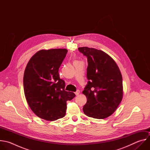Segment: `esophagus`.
<instances>
[{
  "instance_id": "esophagus-1",
  "label": "esophagus",
  "mask_w": 150,
  "mask_h": 150,
  "mask_svg": "<svg viewBox=\"0 0 150 150\" xmlns=\"http://www.w3.org/2000/svg\"><path fill=\"white\" fill-rule=\"evenodd\" d=\"M79 93H80V91H79V90H77V91L75 93V94H76V96H78V95L79 94Z\"/></svg>"
}]
</instances>
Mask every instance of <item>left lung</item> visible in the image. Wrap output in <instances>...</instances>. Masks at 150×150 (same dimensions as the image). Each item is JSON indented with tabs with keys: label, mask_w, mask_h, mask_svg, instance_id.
Wrapping results in <instances>:
<instances>
[{
	"label": "left lung",
	"mask_w": 150,
	"mask_h": 150,
	"mask_svg": "<svg viewBox=\"0 0 150 150\" xmlns=\"http://www.w3.org/2000/svg\"><path fill=\"white\" fill-rule=\"evenodd\" d=\"M78 50L88 59L89 80L82 93L87 101L83 105L85 115L105 119L117 109L123 95L122 76L115 61L102 50L88 47Z\"/></svg>",
	"instance_id": "obj_1"
}]
</instances>
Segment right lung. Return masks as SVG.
Listing matches in <instances>:
<instances>
[{
	"mask_svg": "<svg viewBox=\"0 0 150 150\" xmlns=\"http://www.w3.org/2000/svg\"><path fill=\"white\" fill-rule=\"evenodd\" d=\"M68 50H41L30 59L24 74V90L31 110L38 117L53 121L65 116L68 100L75 97L65 90L59 69Z\"/></svg>",
	"mask_w": 150,
	"mask_h": 150,
	"instance_id": "right-lung-1",
	"label": "right lung"
}]
</instances>
